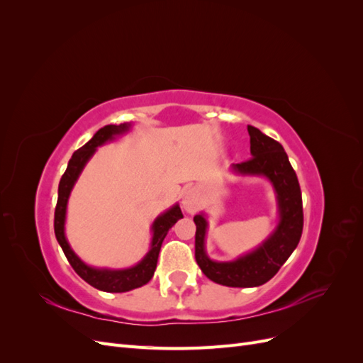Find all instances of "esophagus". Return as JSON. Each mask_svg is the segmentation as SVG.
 Here are the masks:
<instances>
[{
	"mask_svg": "<svg viewBox=\"0 0 363 363\" xmlns=\"http://www.w3.org/2000/svg\"><path fill=\"white\" fill-rule=\"evenodd\" d=\"M182 206L188 213H194L199 211L200 207V192L196 191L195 188H191L184 192L183 200H182Z\"/></svg>",
	"mask_w": 363,
	"mask_h": 363,
	"instance_id": "obj_1",
	"label": "esophagus"
}]
</instances>
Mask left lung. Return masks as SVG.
Returning <instances> with one entry per match:
<instances>
[{"label":"left lung","mask_w":363,"mask_h":363,"mask_svg":"<svg viewBox=\"0 0 363 363\" xmlns=\"http://www.w3.org/2000/svg\"><path fill=\"white\" fill-rule=\"evenodd\" d=\"M251 159L233 163L232 169L240 175H263L277 195L280 221L263 242L245 256L232 262H216L207 256L204 238L207 221L195 215V260L207 279L230 288H256L271 280L300 242L303 233V201L298 179L288 155L277 140L248 125Z\"/></svg>","instance_id":"left-lung-1"}]
</instances>
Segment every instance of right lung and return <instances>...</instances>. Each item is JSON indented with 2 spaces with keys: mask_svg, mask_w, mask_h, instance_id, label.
I'll return each instance as SVG.
<instances>
[{
  "mask_svg": "<svg viewBox=\"0 0 363 363\" xmlns=\"http://www.w3.org/2000/svg\"><path fill=\"white\" fill-rule=\"evenodd\" d=\"M131 124H119V125H106L100 128L94 135V138L84 144L82 148L77 150L72 157L68 162V168L62 175L60 183H59V199L56 212H54V233H56L57 242L60 244L65 256H67L68 262L74 271L79 274V276L89 283L91 286L104 291V292H127L131 289H136L147 284L152 276H155V271L157 267V259H159V251L162 247V242L164 236L168 235L169 228L183 218V213L180 211L179 204H174L167 212L159 215L155 223L151 225L152 230V239H151V247L150 251L145 255L138 265L127 268V269H107V268H94L86 265V263L75 255L72 248L69 247L67 236H65V219H67V206L69 194L74 188V184L82 174L84 164L87 163L94 152L96 151V147H100L106 142L112 140L116 135H123Z\"/></svg>",
  "mask_w": 363,
  "mask_h": 363,
  "instance_id": "right-lung-1",
  "label": "right lung"
}]
</instances>
